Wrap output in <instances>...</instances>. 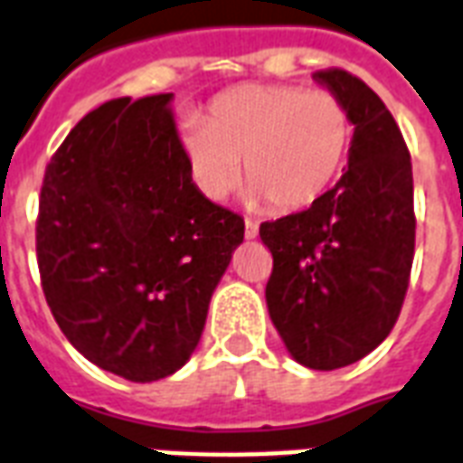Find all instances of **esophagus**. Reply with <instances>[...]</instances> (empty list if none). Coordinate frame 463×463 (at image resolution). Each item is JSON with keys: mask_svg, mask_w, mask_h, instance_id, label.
I'll return each instance as SVG.
<instances>
[{"mask_svg": "<svg viewBox=\"0 0 463 463\" xmlns=\"http://www.w3.org/2000/svg\"><path fill=\"white\" fill-rule=\"evenodd\" d=\"M244 236L246 239H256L259 236V224L253 219H246L244 222Z\"/></svg>", "mask_w": 463, "mask_h": 463, "instance_id": "1", "label": "esophagus"}]
</instances>
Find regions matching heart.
Listing matches in <instances>:
<instances>
[{"instance_id": "heart-1", "label": "heart", "mask_w": 463, "mask_h": 463, "mask_svg": "<svg viewBox=\"0 0 463 463\" xmlns=\"http://www.w3.org/2000/svg\"><path fill=\"white\" fill-rule=\"evenodd\" d=\"M351 137L349 109L326 90L241 85L214 97L204 121H185L180 146L210 200L234 190L244 161L251 200L298 212L335 185Z\"/></svg>"}]
</instances>
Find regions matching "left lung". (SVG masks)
Masks as SVG:
<instances>
[{"label":"left lung","instance_id":"obj_1","mask_svg":"<svg viewBox=\"0 0 463 463\" xmlns=\"http://www.w3.org/2000/svg\"><path fill=\"white\" fill-rule=\"evenodd\" d=\"M315 80L349 109V168L307 210L263 222L273 253L269 315L298 364L335 371L391 335L415 256L412 163L401 128L371 87L339 68Z\"/></svg>","mask_w":463,"mask_h":463}]
</instances>
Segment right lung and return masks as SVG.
Wrapping results in <instances>:
<instances>
[{
	"label": "right lung",
	"mask_w": 463,
	"mask_h": 463,
	"mask_svg": "<svg viewBox=\"0 0 463 463\" xmlns=\"http://www.w3.org/2000/svg\"><path fill=\"white\" fill-rule=\"evenodd\" d=\"M170 99L119 97L82 117L38 200V273L55 322L87 361L134 383L185 366L244 241V219L193 183Z\"/></svg>",
	"instance_id": "add662e5"
}]
</instances>
